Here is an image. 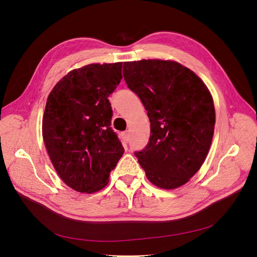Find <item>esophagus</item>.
Masks as SVG:
<instances>
[{
	"mask_svg": "<svg viewBox=\"0 0 257 257\" xmlns=\"http://www.w3.org/2000/svg\"><path fill=\"white\" fill-rule=\"evenodd\" d=\"M123 138H124L125 142H129V133L128 132H124L123 133Z\"/></svg>",
	"mask_w": 257,
	"mask_h": 257,
	"instance_id": "esophagus-1",
	"label": "esophagus"
}]
</instances>
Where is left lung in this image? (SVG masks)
Wrapping results in <instances>:
<instances>
[{"instance_id": "8db88e82", "label": "left lung", "mask_w": 257, "mask_h": 257, "mask_svg": "<svg viewBox=\"0 0 257 257\" xmlns=\"http://www.w3.org/2000/svg\"><path fill=\"white\" fill-rule=\"evenodd\" d=\"M123 69L151 123L149 143L134 154L151 183L177 188L199 171L209 151L215 123L211 94L176 61L143 59L124 62Z\"/></svg>"}]
</instances>
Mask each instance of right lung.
<instances>
[{
    "mask_svg": "<svg viewBox=\"0 0 257 257\" xmlns=\"http://www.w3.org/2000/svg\"><path fill=\"white\" fill-rule=\"evenodd\" d=\"M120 79L121 62L88 64L65 75L48 97L44 142L59 177L77 192L102 190L124 154L108 100Z\"/></svg>",
    "mask_w": 257,
    "mask_h": 257,
    "instance_id": "1",
    "label": "right lung"
}]
</instances>
